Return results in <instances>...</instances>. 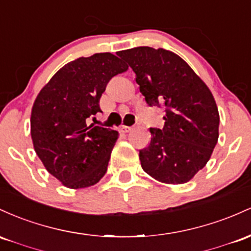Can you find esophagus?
Masks as SVG:
<instances>
[{"instance_id":"34e87169","label":"esophagus","mask_w":251,"mask_h":251,"mask_svg":"<svg viewBox=\"0 0 251 251\" xmlns=\"http://www.w3.org/2000/svg\"><path fill=\"white\" fill-rule=\"evenodd\" d=\"M131 126H120V131L121 133H129V131L131 130Z\"/></svg>"}]
</instances>
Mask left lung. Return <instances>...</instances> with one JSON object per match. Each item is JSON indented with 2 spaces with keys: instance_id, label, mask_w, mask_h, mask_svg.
<instances>
[{
  "instance_id": "1",
  "label": "left lung",
  "mask_w": 251,
  "mask_h": 251,
  "mask_svg": "<svg viewBox=\"0 0 251 251\" xmlns=\"http://www.w3.org/2000/svg\"><path fill=\"white\" fill-rule=\"evenodd\" d=\"M136 75L149 106L165 109L162 129L151 128L148 147L140 151L143 171L166 184H184L206 165L218 141L215 98L196 72L176 53L135 47L121 50Z\"/></svg>"
}]
</instances>
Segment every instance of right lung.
<instances>
[{
  "mask_svg": "<svg viewBox=\"0 0 251 251\" xmlns=\"http://www.w3.org/2000/svg\"><path fill=\"white\" fill-rule=\"evenodd\" d=\"M128 65L111 53L70 61L36 97L30 116L34 149L46 170L69 188L97 184L108 170L118 133L88 126L112 77Z\"/></svg>",
  "mask_w": 251,
  "mask_h": 251,
  "instance_id": "obj_1",
  "label": "right lung"
}]
</instances>
